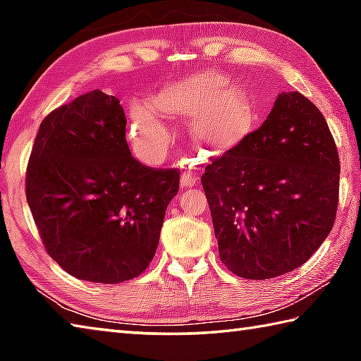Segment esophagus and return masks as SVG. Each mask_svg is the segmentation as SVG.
<instances>
[{
  "label": "esophagus",
  "instance_id": "esophagus-1",
  "mask_svg": "<svg viewBox=\"0 0 361 361\" xmlns=\"http://www.w3.org/2000/svg\"><path fill=\"white\" fill-rule=\"evenodd\" d=\"M197 175L192 172H183L181 173V186L183 188H191L197 183Z\"/></svg>",
  "mask_w": 361,
  "mask_h": 361
}]
</instances>
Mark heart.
<instances>
[{"label":"heart","mask_w":361,"mask_h":361,"mask_svg":"<svg viewBox=\"0 0 361 361\" xmlns=\"http://www.w3.org/2000/svg\"><path fill=\"white\" fill-rule=\"evenodd\" d=\"M164 114L189 119V137L212 156L240 148L255 129L256 111L250 95L229 75L204 70L167 85L154 103H140L130 113L133 149L146 162H159L172 143Z\"/></svg>","instance_id":"b5f03b06"}]
</instances>
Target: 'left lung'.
Returning <instances> with one entry per match:
<instances>
[{
  "instance_id": "8db88e82",
  "label": "left lung",
  "mask_w": 361,
  "mask_h": 361,
  "mask_svg": "<svg viewBox=\"0 0 361 361\" xmlns=\"http://www.w3.org/2000/svg\"><path fill=\"white\" fill-rule=\"evenodd\" d=\"M339 154L325 118L299 92H282L239 149L205 167L219 258L242 279L302 266L333 229Z\"/></svg>"
}]
</instances>
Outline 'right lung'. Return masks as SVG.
Segmentation results:
<instances>
[{
    "mask_svg": "<svg viewBox=\"0 0 361 361\" xmlns=\"http://www.w3.org/2000/svg\"><path fill=\"white\" fill-rule=\"evenodd\" d=\"M119 100L92 90L49 113L25 175L27 202L49 256L95 283L138 277L154 258L178 169L132 157Z\"/></svg>",
    "mask_w": 361,
    "mask_h": 361,
    "instance_id": "right-lung-1",
    "label": "right lung"
}]
</instances>
